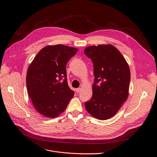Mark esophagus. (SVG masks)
I'll use <instances>...</instances> for the list:
<instances>
[{"label": "esophagus", "mask_w": 157, "mask_h": 157, "mask_svg": "<svg viewBox=\"0 0 157 157\" xmlns=\"http://www.w3.org/2000/svg\"><path fill=\"white\" fill-rule=\"evenodd\" d=\"M76 93H79L80 92V91H81V88H77V89L76 90Z\"/></svg>", "instance_id": "1"}]
</instances>
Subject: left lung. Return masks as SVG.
Masks as SVG:
<instances>
[{
	"label": "left lung",
	"mask_w": 157,
	"mask_h": 157,
	"mask_svg": "<svg viewBox=\"0 0 157 157\" xmlns=\"http://www.w3.org/2000/svg\"><path fill=\"white\" fill-rule=\"evenodd\" d=\"M85 55L93 64V96L85 102L93 117L105 120L116 115L128 96L130 82L129 66L121 52L111 44L85 48Z\"/></svg>",
	"instance_id": "8db88e82"
}]
</instances>
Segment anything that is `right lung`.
<instances>
[{"instance_id": "right-lung-1", "label": "right lung", "mask_w": 157, "mask_h": 157, "mask_svg": "<svg viewBox=\"0 0 157 157\" xmlns=\"http://www.w3.org/2000/svg\"><path fill=\"white\" fill-rule=\"evenodd\" d=\"M78 49L62 44L47 46L36 56L26 75L27 92L36 109L53 118L66 108L75 94L67 84L66 66Z\"/></svg>"}]
</instances>
